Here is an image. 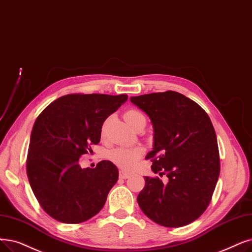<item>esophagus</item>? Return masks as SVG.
Returning a JSON list of instances; mask_svg holds the SVG:
<instances>
[{
    "label": "esophagus",
    "mask_w": 252,
    "mask_h": 252,
    "mask_svg": "<svg viewBox=\"0 0 252 252\" xmlns=\"http://www.w3.org/2000/svg\"><path fill=\"white\" fill-rule=\"evenodd\" d=\"M129 176H130V174H128V173H126V172H124V171H120V172H119V178L126 179V178H128Z\"/></svg>",
    "instance_id": "34e87169"
}]
</instances>
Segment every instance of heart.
<instances>
[{"label": "heart", "mask_w": 252, "mask_h": 252, "mask_svg": "<svg viewBox=\"0 0 252 252\" xmlns=\"http://www.w3.org/2000/svg\"><path fill=\"white\" fill-rule=\"evenodd\" d=\"M142 115L136 109H128L124 114V117L126 122L130 126L134 120ZM105 132V126L102 127V134ZM144 149L142 147H118L116 149H113L109 158H110L111 161L117 167L123 170H132L136 165L138 160L143 157Z\"/></svg>", "instance_id": "b5f03b06"}]
</instances>
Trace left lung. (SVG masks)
I'll return each mask as SVG.
<instances>
[{
	"mask_svg": "<svg viewBox=\"0 0 252 252\" xmlns=\"http://www.w3.org/2000/svg\"><path fill=\"white\" fill-rule=\"evenodd\" d=\"M153 126L151 159L155 174L145 177L138 204L152 221L179 227L194 221L210 204L220 172L217 138L210 117L185 95L173 91L132 96Z\"/></svg>",
	"mask_w": 252,
	"mask_h": 252,
	"instance_id": "1",
	"label": "left lung"
}]
</instances>
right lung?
<instances>
[{
	"label": "right lung",
	"mask_w": 252,
	"mask_h": 252,
	"mask_svg": "<svg viewBox=\"0 0 252 252\" xmlns=\"http://www.w3.org/2000/svg\"><path fill=\"white\" fill-rule=\"evenodd\" d=\"M126 94H70L50 103L32 129L27 174L42 209L63 223H80L99 213L118 179L110 160L82 169L80 158L99 144L106 118Z\"/></svg>",
	"instance_id": "obj_1"
}]
</instances>
